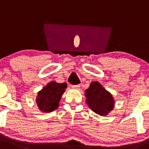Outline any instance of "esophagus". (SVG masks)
Returning a JSON list of instances; mask_svg holds the SVG:
<instances>
[{"label": "esophagus", "instance_id": "esophagus-1", "mask_svg": "<svg viewBox=\"0 0 149 149\" xmlns=\"http://www.w3.org/2000/svg\"><path fill=\"white\" fill-rule=\"evenodd\" d=\"M72 88L73 89H79L80 88V85L77 84V85H72Z\"/></svg>", "mask_w": 149, "mask_h": 149}]
</instances>
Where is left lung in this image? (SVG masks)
Instances as JSON below:
<instances>
[{
	"label": "left lung",
	"mask_w": 149,
	"mask_h": 149,
	"mask_svg": "<svg viewBox=\"0 0 149 149\" xmlns=\"http://www.w3.org/2000/svg\"><path fill=\"white\" fill-rule=\"evenodd\" d=\"M85 96L89 107L98 115L104 116L113 109V97L98 81L91 82L90 87L85 90Z\"/></svg>",
	"instance_id": "1"
}]
</instances>
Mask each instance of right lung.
Segmentation results:
<instances>
[{"instance_id": "obj_1", "label": "right lung", "mask_w": 149, "mask_h": 149, "mask_svg": "<svg viewBox=\"0 0 149 149\" xmlns=\"http://www.w3.org/2000/svg\"><path fill=\"white\" fill-rule=\"evenodd\" d=\"M67 87L66 83L59 84L51 81L38 92L36 99L39 109L42 112H51L58 108L59 101Z\"/></svg>"}]
</instances>
